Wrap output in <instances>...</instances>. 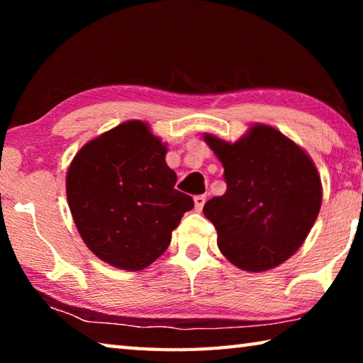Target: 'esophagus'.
<instances>
[{
	"label": "esophagus",
	"mask_w": 363,
	"mask_h": 363,
	"mask_svg": "<svg viewBox=\"0 0 363 363\" xmlns=\"http://www.w3.org/2000/svg\"><path fill=\"white\" fill-rule=\"evenodd\" d=\"M205 201H206V195H195V196H194L195 210H196V211H201V208H203Z\"/></svg>",
	"instance_id": "obj_1"
}]
</instances>
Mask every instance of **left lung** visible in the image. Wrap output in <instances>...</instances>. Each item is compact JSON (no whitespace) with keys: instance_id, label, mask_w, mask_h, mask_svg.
<instances>
[{"instance_id":"obj_1","label":"left lung","mask_w":363,"mask_h":363,"mask_svg":"<svg viewBox=\"0 0 363 363\" xmlns=\"http://www.w3.org/2000/svg\"><path fill=\"white\" fill-rule=\"evenodd\" d=\"M224 167L227 190L203 206L218 230V247L250 272L277 267L296 253L322 205L320 176L311 157L267 125L237 143L205 134Z\"/></svg>"}]
</instances>
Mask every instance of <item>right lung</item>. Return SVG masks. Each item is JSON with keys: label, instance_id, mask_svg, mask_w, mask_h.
<instances>
[{"label": "right lung", "instance_id": "1", "mask_svg": "<svg viewBox=\"0 0 363 363\" xmlns=\"http://www.w3.org/2000/svg\"><path fill=\"white\" fill-rule=\"evenodd\" d=\"M167 145L143 121L89 140L70 163L67 200L77 229L99 259L140 270L164 253L192 196L174 189Z\"/></svg>", "mask_w": 363, "mask_h": 363}]
</instances>
